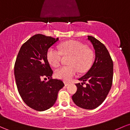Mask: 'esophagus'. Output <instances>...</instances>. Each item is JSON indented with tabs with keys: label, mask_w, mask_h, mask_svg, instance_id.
Here are the masks:
<instances>
[{
	"label": "esophagus",
	"mask_w": 130,
	"mask_h": 130,
	"mask_svg": "<svg viewBox=\"0 0 130 130\" xmlns=\"http://www.w3.org/2000/svg\"><path fill=\"white\" fill-rule=\"evenodd\" d=\"M64 84H65V86H67L68 85H70L69 83H68V82H64Z\"/></svg>",
	"instance_id": "1"
}]
</instances>
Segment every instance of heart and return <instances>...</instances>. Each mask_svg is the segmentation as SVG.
I'll use <instances>...</instances> for the list:
<instances>
[{"instance_id": "obj_1", "label": "heart", "mask_w": 130, "mask_h": 130, "mask_svg": "<svg viewBox=\"0 0 130 130\" xmlns=\"http://www.w3.org/2000/svg\"><path fill=\"white\" fill-rule=\"evenodd\" d=\"M60 50L51 47L47 52L48 62L54 67H57L60 64L62 54L71 56L68 62L69 65L55 70V76L58 79L70 81L76 75L78 70L85 72L90 68L93 60V53L84 44L76 41H67L61 44Z\"/></svg>"}]
</instances>
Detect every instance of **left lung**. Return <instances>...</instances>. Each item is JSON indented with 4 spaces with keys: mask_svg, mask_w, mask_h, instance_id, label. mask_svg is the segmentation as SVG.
I'll use <instances>...</instances> for the list:
<instances>
[{
    "mask_svg": "<svg viewBox=\"0 0 130 130\" xmlns=\"http://www.w3.org/2000/svg\"><path fill=\"white\" fill-rule=\"evenodd\" d=\"M95 50V60L90 69L79 78L83 83L76 84L77 91L72 100L77 106L85 109H94L104 101L112 85L113 64L110 54L102 42L88 36ZM87 83H86V82ZM86 84V86H82Z\"/></svg>",
    "mask_w": 130,
    "mask_h": 130,
    "instance_id": "8db88e82",
    "label": "left lung"
}]
</instances>
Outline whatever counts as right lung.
Instances as JSON below:
<instances>
[{"instance_id":"1","label":"right lung","mask_w":130,"mask_h":130,"mask_svg":"<svg viewBox=\"0 0 130 130\" xmlns=\"http://www.w3.org/2000/svg\"><path fill=\"white\" fill-rule=\"evenodd\" d=\"M58 41L38 34L23 44L17 55L14 67L17 89L26 104L37 111L53 106L64 86L62 80L52 78L53 71L47 59L48 49ZM46 77L49 81L42 80Z\"/></svg>"}]
</instances>
